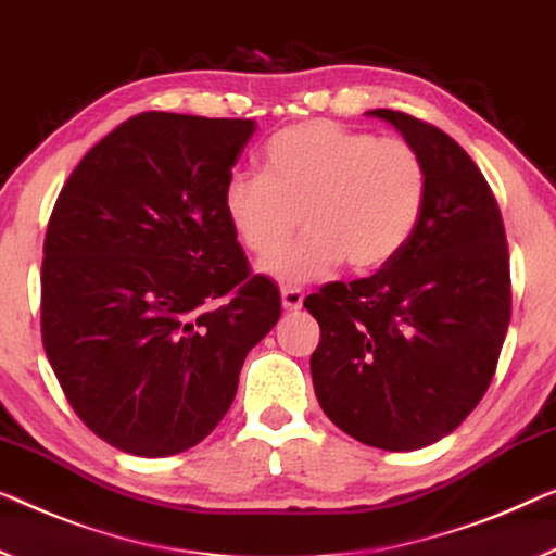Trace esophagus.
<instances>
[{
    "mask_svg": "<svg viewBox=\"0 0 556 556\" xmlns=\"http://www.w3.org/2000/svg\"><path fill=\"white\" fill-rule=\"evenodd\" d=\"M304 304V294L300 289H281V306H285V312H300Z\"/></svg>",
    "mask_w": 556,
    "mask_h": 556,
    "instance_id": "1",
    "label": "esophagus"
}]
</instances>
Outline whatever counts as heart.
Here are the masks:
<instances>
[{"mask_svg":"<svg viewBox=\"0 0 556 556\" xmlns=\"http://www.w3.org/2000/svg\"><path fill=\"white\" fill-rule=\"evenodd\" d=\"M425 202L417 149L329 119L279 131L262 152V177L235 174L222 192L231 231L256 260L278 251L301 219V242L264 264L281 285H304L342 260L352 271L382 267L409 242Z\"/></svg>","mask_w":556,"mask_h":556,"instance_id":"1","label":"heart"}]
</instances>
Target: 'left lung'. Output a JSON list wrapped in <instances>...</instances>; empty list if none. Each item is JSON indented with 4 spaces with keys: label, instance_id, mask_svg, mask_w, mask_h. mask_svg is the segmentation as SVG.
<instances>
[{
    "label": "left lung",
    "instance_id": "8db88e82",
    "mask_svg": "<svg viewBox=\"0 0 556 556\" xmlns=\"http://www.w3.org/2000/svg\"><path fill=\"white\" fill-rule=\"evenodd\" d=\"M367 114L425 160V212L377 275L306 296L321 329L309 367L342 432L412 452L452 434L492 382L511 317L509 250L490 185L450 135L404 112Z\"/></svg>",
    "mask_w": 556,
    "mask_h": 556
}]
</instances>
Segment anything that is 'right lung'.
<instances>
[{"instance_id":"add662e5","label":"right lung","mask_w":556,"mask_h":556,"mask_svg":"<svg viewBox=\"0 0 556 556\" xmlns=\"http://www.w3.org/2000/svg\"><path fill=\"white\" fill-rule=\"evenodd\" d=\"M252 119L144 112L81 156L41 262V342L77 417L137 457L202 442L281 302L222 210Z\"/></svg>"}]
</instances>
